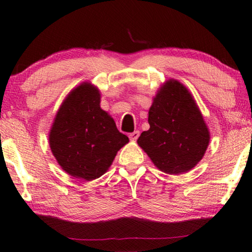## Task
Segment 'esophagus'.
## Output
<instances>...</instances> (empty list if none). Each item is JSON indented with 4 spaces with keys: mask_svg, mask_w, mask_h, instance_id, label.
Listing matches in <instances>:
<instances>
[{
    "mask_svg": "<svg viewBox=\"0 0 252 252\" xmlns=\"http://www.w3.org/2000/svg\"><path fill=\"white\" fill-rule=\"evenodd\" d=\"M128 136H129V140L130 141H136L137 138H138V136H140V132H138V130H135V132L130 133Z\"/></svg>",
    "mask_w": 252,
    "mask_h": 252,
    "instance_id": "1",
    "label": "esophagus"
}]
</instances>
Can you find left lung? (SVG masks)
Wrapping results in <instances>:
<instances>
[{"label": "left lung", "instance_id": "left-lung-1", "mask_svg": "<svg viewBox=\"0 0 252 252\" xmlns=\"http://www.w3.org/2000/svg\"><path fill=\"white\" fill-rule=\"evenodd\" d=\"M150 128L138 137L157 168L166 174L188 173L203 158L210 132L194 97L181 82L160 86L149 110Z\"/></svg>", "mask_w": 252, "mask_h": 252}]
</instances>
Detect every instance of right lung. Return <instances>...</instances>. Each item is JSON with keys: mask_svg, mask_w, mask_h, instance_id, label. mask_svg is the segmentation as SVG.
I'll list each match as a JSON object with an SVG mask.
<instances>
[{"mask_svg": "<svg viewBox=\"0 0 252 252\" xmlns=\"http://www.w3.org/2000/svg\"><path fill=\"white\" fill-rule=\"evenodd\" d=\"M100 102L99 89L84 82L65 96L51 126V151L61 168L75 178L101 177L129 142Z\"/></svg>", "mask_w": 252, "mask_h": 252, "instance_id": "right-lung-1", "label": "right lung"}]
</instances>
